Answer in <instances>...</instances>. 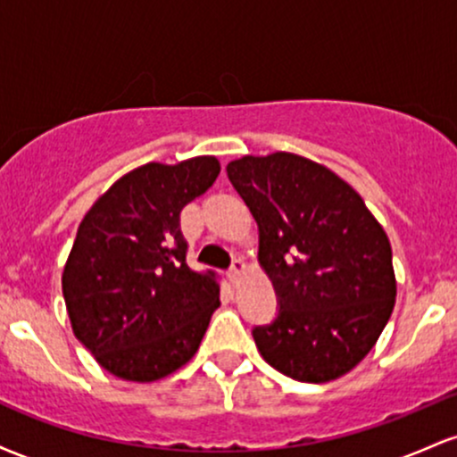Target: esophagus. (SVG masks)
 I'll list each match as a JSON object with an SVG mask.
<instances>
[{
    "label": "esophagus",
    "instance_id": "obj_1",
    "mask_svg": "<svg viewBox=\"0 0 457 457\" xmlns=\"http://www.w3.org/2000/svg\"><path fill=\"white\" fill-rule=\"evenodd\" d=\"M243 272H245V262L240 260V258H234V260H232V266H229V270H228L229 279H232V281H238V279H240V275H243Z\"/></svg>",
    "mask_w": 457,
    "mask_h": 457
}]
</instances>
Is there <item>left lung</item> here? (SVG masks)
<instances>
[{
	"mask_svg": "<svg viewBox=\"0 0 457 457\" xmlns=\"http://www.w3.org/2000/svg\"><path fill=\"white\" fill-rule=\"evenodd\" d=\"M228 178L258 223V260L279 305L270 324L253 328L260 354L301 382L348 374L395 305L382 225L348 182L305 156H243Z\"/></svg>",
	"mask_w": 457,
	"mask_h": 457,
	"instance_id": "8db88e82",
	"label": "left lung"
}]
</instances>
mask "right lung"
Returning <instances> with one entry per match:
<instances>
[{
	"label": "right lung",
	"mask_w": 457,
	"mask_h": 457,
	"mask_svg": "<svg viewBox=\"0 0 457 457\" xmlns=\"http://www.w3.org/2000/svg\"><path fill=\"white\" fill-rule=\"evenodd\" d=\"M219 171L214 156L145 162L79 225L62 292L72 333L109 374L152 382L197 353L221 287L212 270L188 269L180 212Z\"/></svg>",
	"instance_id": "add662e5"
}]
</instances>
